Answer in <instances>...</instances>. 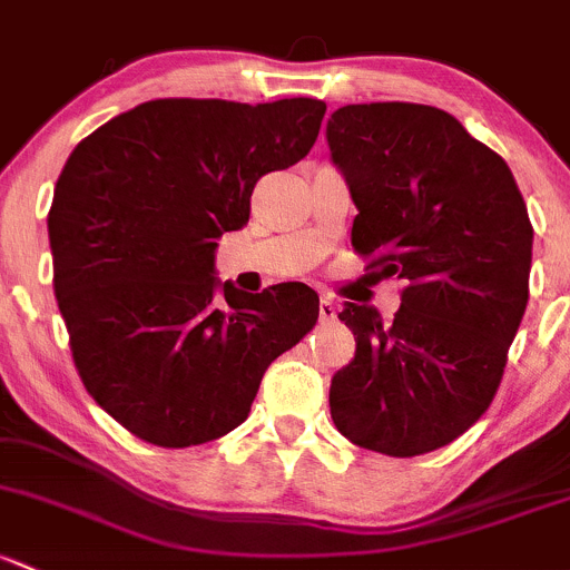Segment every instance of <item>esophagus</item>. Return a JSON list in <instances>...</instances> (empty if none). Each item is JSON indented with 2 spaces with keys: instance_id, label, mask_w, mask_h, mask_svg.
Wrapping results in <instances>:
<instances>
[{
  "instance_id": "34e87169",
  "label": "esophagus",
  "mask_w": 570,
  "mask_h": 570,
  "mask_svg": "<svg viewBox=\"0 0 570 570\" xmlns=\"http://www.w3.org/2000/svg\"><path fill=\"white\" fill-rule=\"evenodd\" d=\"M320 320L322 322H333L335 320V303L331 297H322L320 301Z\"/></svg>"
}]
</instances>
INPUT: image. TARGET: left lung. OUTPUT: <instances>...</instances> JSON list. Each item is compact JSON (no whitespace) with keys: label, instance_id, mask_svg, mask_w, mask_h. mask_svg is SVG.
Returning a JSON list of instances; mask_svg holds the SVG:
<instances>
[{"label":"left lung","instance_id":"8db88e82","mask_svg":"<svg viewBox=\"0 0 570 570\" xmlns=\"http://www.w3.org/2000/svg\"><path fill=\"white\" fill-rule=\"evenodd\" d=\"M327 144L357 207L352 248L406 281L393 325L357 303L338 314L357 350L331 382L333 423L365 451L421 456L500 387L530 297V215L505 160L434 106H344Z\"/></svg>","mask_w":570,"mask_h":570}]
</instances>
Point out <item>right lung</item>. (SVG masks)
<instances>
[{
    "label": "right lung",
    "mask_w": 570,
    "mask_h": 570,
    "mask_svg": "<svg viewBox=\"0 0 570 570\" xmlns=\"http://www.w3.org/2000/svg\"><path fill=\"white\" fill-rule=\"evenodd\" d=\"M327 106L147 100L76 144L53 188V295L87 393L144 442L190 448L248 417L267 365L320 316L305 284L213 275L262 175L308 155Z\"/></svg>",
    "instance_id": "right-lung-1"
}]
</instances>
